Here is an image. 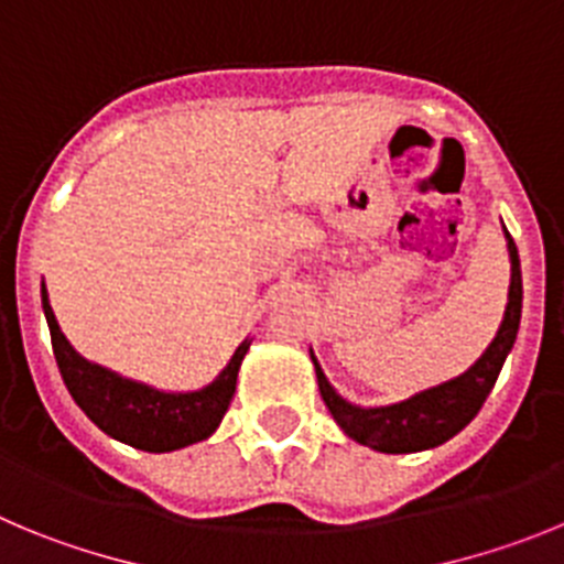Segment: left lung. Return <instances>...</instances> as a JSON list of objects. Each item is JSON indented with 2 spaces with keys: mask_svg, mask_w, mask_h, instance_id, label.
I'll use <instances>...</instances> for the list:
<instances>
[{
  "mask_svg": "<svg viewBox=\"0 0 564 564\" xmlns=\"http://www.w3.org/2000/svg\"><path fill=\"white\" fill-rule=\"evenodd\" d=\"M506 230V227H503ZM506 247H509L511 261V283H509V303H506L503 323L497 328L495 339L486 345V351L480 354L464 373L446 379V382L433 384L427 390L408 395L402 402L379 404V408H362L334 390L328 382L323 368H319L317 357L312 351L314 373H317L319 395L326 402L328 413L334 415L343 433L354 438L357 444L370 446L377 453L388 455H404V453H421V449H433L458 435L460 430L469 424L478 410L484 408L486 395L495 388L500 368H503L506 357L514 348L517 328H520L522 314V275H520V256H517L514 238L506 230Z\"/></svg>",
  "mask_w": 564,
  "mask_h": 564,
  "instance_id": "1",
  "label": "left lung"
}]
</instances>
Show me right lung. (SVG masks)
Instances as JSON below:
<instances>
[{"label":"right lung","mask_w":564,"mask_h":564,"mask_svg":"<svg viewBox=\"0 0 564 564\" xmlns=\"http://www.w3.org/2000/svg\"><path fill=\"white\" fill-rule=\"evenodd\" d=\"M42 308L53 339V354L61 379L80 410L115 441L143 453H174L182 446L210 438L225 419L236 393L238 368L250 351L252 339L238 345L219 377L199 390H160L145 382L120 377L98 362H89L75 351L61 332L50 306L47 286L42 283Z\"/></svg>","instance_id":"1"}]
</instances>
